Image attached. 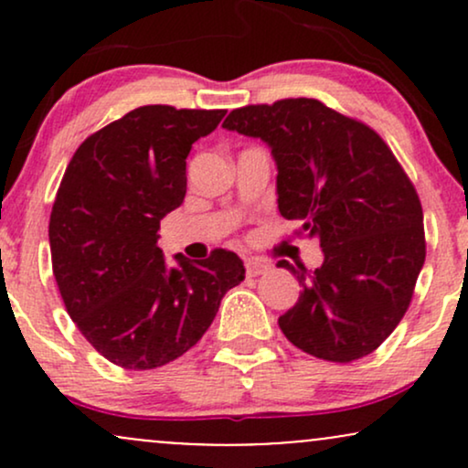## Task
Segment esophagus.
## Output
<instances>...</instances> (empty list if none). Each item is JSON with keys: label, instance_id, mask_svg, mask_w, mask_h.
Masks as SVG:
<instances>
[{"label": "esophagus", "instance_id": "esophagus-1", "mask_svg": "<svg viewBox=\"0 0 468 468\" xmlns=\"http://www.w3.org/2000/svg\"><path fill=\"white\" fill-rule=\"evenodd\" d=\"M244 266H246V275H249V277L264 275V272L268 271V266L261 264V261H257V260H246Z\"/></svg>", "mask_w": 468, "mask_h": 468}]
</instances>
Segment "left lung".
<instances>
[{
	"instance_id": "8db88e82",
	"label": "left lung",
	"mask_w": 468,
	"mask_h": 468,
	"mask_svg": "<svg viewBox=\"0 0 468 468\" xmlns=\"http://www.w3.org/2000/svg\"><path fill=\"white\" fill-rule=\"evenodd\" d=\"M224 130L260 138L277 165V204L324 264L288 268L299 302L279 327L299 350L335 363L372 354L400 324L424 264L422 207L374 130L314 99L233 110Z\"/></svg>"
}]
</instances>
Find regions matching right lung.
<instances>
[{
    "label": "right lung",
    "mask_w": 468,
    "mask_h": 468,
    "mask_svg": "<svg viewBox=\"0 0 468 468\" xmlns=\"http://www.w3.org/2000/svg\"><path fill=\"white\" fill-rule=\"evenodd\" d=\"M227 110L144 105L85 138L50 213L58 292L80 335L107 361L154 369L191 350L227 290L244 279L235 252L208 260L158 249L160 219L186 193V155Z\"/></svg>",
    "instance_id": "obj_1"
}]
</instances>
